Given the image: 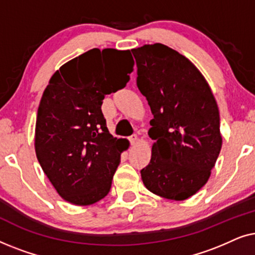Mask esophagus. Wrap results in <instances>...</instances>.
<instances>
[{
    "mask_svg": "<svg viewBox=\"0 0 255 255\" xmlns=\"http://www.w3.org/2000/svg\"><path fill=\"white\" fill-rule=\"evenodd\" d=\"M128 140H130L131 145H134L135 142H137V140H138V135H137V134H132V135H130V137H128Z\"/></svg>",
    "mask_w": 255,
    "mask_h": 255,
    "instance_id": "obj_1",
    "label": "esophagus"
}]
</instances>
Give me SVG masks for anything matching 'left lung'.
Here are the masks:
<instances>
[{"mask_svg":"<svg viewBox=\"0 0 255 255\" xmlns=\"http://www.w3.org/2000/svg\"><path fill=\"white\" fill-rule=\"evenodd\" d=\"M137 86L153 114L151 161L140 170L158 196L183 201L207 183L222 148L219 111L203 75L166 45L131 50Z\"/></svg>","mask_w":255,"mask_h":255,"instance_id":"1","label":"left lung"}]
</instances>
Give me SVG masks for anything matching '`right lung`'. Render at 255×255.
<instances>
[{
  "mask_svg": "<svg viewBox=\"0 0 255 255\" xmlns=\"http://www.w3.org/2000/svg\"><path fill=\"white\" fill-rule=\"evenodd\" d=\"M130 51L93 48L61 66L44 90L36 122L37 159L65 201L89 205L110 191L128 141L114 138L102 107L133 71Z\"/></svg>",
  "mask_w": 255,
  "mask_h": 255,
  "instance_id": "obj_1",
  "label": "right lung"
}]
</instances>
